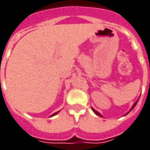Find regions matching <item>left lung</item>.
<instances>
[{
    "label": "left lung",
    "instance_id": "8db88e82",
    "mask_svg": "<svg viewBox=\"0 0 150 150\" xmlns=\"http://www.w3.org/2000/svg\"><path fill=\"white\" fill-rule=\"evenodd\" d=\"M137 102H138V101H137V102H136V103H135L133 104V105H132V108H131V109H130V110H129V111H128V113H127V114H126V115H128V113H129V112H130V111H131L132 110V109L134 108L135 106H136V105H137ZM92 110H93V111H94V113H95V114L97 115H98V116H101V117H103V115H101L100 113H99V112H98L97 111H95V110H94V108H92Z\"/></svg>",
    "mask_w": 150,
    "mask_h": 150
}]
</instances>
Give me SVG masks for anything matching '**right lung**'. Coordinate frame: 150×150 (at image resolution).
Instances as JSON below:
<instances>
[{
    "mask_svg": "<svg viewBox=\"0 0 150 150\" xmlns=\"http://www.w3.org/2000/svg\"><path fill=\"white\" fill-rule=\"evenodd\" d=\"M58 112H59V111H57V112H55V113H54V114L52 115H51V116H50V117H52V116H54V115H56L57 114V113H58Z\"/></svg>",
    "mask_w": 150,
    "mask_h": 150,
    "instance_id": "right-lung-1",
    "label": "right lung"
}]
</instances>
